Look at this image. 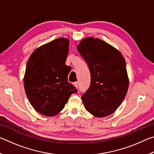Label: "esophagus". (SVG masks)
Returning a JSON list of instances; mask_svg holds the SVG:
<instances>
[{"instance_id": "esophagus-1", "label": "esophagus", "mask_w": 154, "mask_h": 154, "mask_svg": "<svg viewBox=\"0 0 154 154\" xmlns=\"http://www.w3.org/2000/svg\"><path fill=\"white\" fill-rule=\"evenodd\" d=\"M74 85L75 86V88H78V87H79V85H78V82H75L74 83Z\"/></svg>"}]
</instances>
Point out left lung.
I'll use <instances>...</instances> for the list:
<instances>
[{
  "label": "left lung",
  "mask_w": 154,
  "mask_h": 154,
  "mask_svg": "<svg viewBox=\"0 0 154 154\" xmlns=\"http://www.w3.org/2000/svg\"><path fill=\"white\" fill-rule=\"evenodd\" d=\"M77 49L91 73L90 86L82 96L83 105L94 116H108L121 105L128 89L124 56L114 47L98 38H83Z\"/></svg>",
  "instance_id": "obj_1"
}]
</instances>
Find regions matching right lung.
<instances>
[{"label":"right lung","instance_id":"obj_1","mask_svg":"<svg viewBox=\"0 0 154 154\" xmlns=\"http://www.w3.org/2000/svg\"><path fill=\"white\" fill-rule=\"evenodd\" d=\"M69 45L68 38H58L36 49L28 60L24 90L31 105L43 116L58 114L77 91L68 82L71 69L65 64Z\"/></svg>","mask_w":154,"mask_h":154}]
</instances>
